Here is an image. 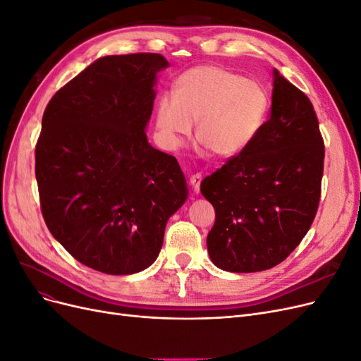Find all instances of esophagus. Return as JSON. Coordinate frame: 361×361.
<instances>
[{"instance_id":"1","label":"esophagus","mask_w":361,"mask_h":361,"mask_svg":"<svg viewBox=\"0 0 361 361\" xmlns=\"http://www.w3.org/2000/svg\"><path fill=\"white\" fill-rule=\"evenodd\" d=\"M203 179V174L202 173H194L190 176V183L192 185V188L195 192H199V188H200V182Z\"/></svg>"}]
</instances>
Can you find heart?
Here are the masks:
<instances>
[{
	"instance_id": "heart-1",
	"label": "heart",
	"mask_w": 361,
	"mask_h": 361,
	"mask_svg": "<svg viewBox=\"0 0 361 361\" xmlns=\"http://www.w3.org/2000/svg\"><path fill=\"white\" fill-rule=\"evenodd\" d=\"M269 113L264 85L221 66L202 64L174 81V94L157 104V129L162 143L178 149L191 134L214 155L231 158L244 152L260 134Z\"/></svg>"
}]
</instances>
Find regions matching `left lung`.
Segmentation results:
<instances>
[{
  "mask_svg": "<svg viewBox=\"0 0 361 361\" xmlns=\"http://www.w3.org/2000/svg\"><path fill=\"white\" fill-rule=\"evenodd\" d=\"M272 78L264 129L200 187L215 209L207 253L228 272H257L285 260L309 232L321 199L325 149L318 117L277 69Z\"/></svg>",
  "mask_w": 361,
  "mask_h": 361,
  "instance_id": "left-lung-1",
  "label": "left lung"
}]
</instances>
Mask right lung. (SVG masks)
Returning <instances> with one entry per match:
<instances>
[{"label": "right lung", "instance_id": "add662e5", "mask_svg": "<svg viewBox=\"0 0 361 361\" xmlns=\"http://www.w3.org/2000/svg\"><path fill=\"white\" fill-rule=\"evenodd\" d=\"M161 54L97 59L52 96L36 145L42 215L82 265L135 274L157 260L188 197L176 158L146 137Z\"/></svg>", "mask_w": 361, "mask_h": 361}]
</instances>
